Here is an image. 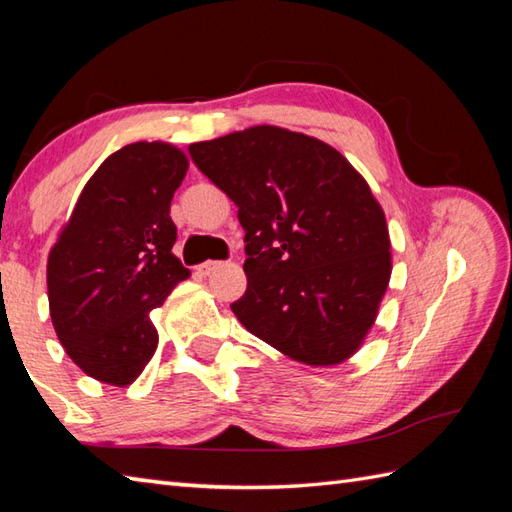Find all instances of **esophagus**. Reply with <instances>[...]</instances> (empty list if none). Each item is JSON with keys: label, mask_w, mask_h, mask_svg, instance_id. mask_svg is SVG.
<instances>
[{"label": "esophagus", "mask_w": 512, "mask_h": 512, "mask_svg": "<svg viewBox=\"0 0 512 512\" xmlns=\"http://www.w3.org/2000/svg\"><path fill=\"white\" fill-rule=\"evenodd\" d=\"M220 266H224V262H213V259H211V262H204V264H200L195 270H198V275L209 277V275L213 273V270H217Z\"/></svg>", "instance_id": "obj_1"}]
</instances>
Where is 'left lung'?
I'll list each match as a JSON object with an SVG mask.
<instances>
[{
  "mask_svg": "<svg viewBox=\"0 0 512 512\" xmlns=\"http://www.w3.org/2000/svg\"><path fill=\"white\" fill-rule=\"evenodd\" d=\"M189 156L244 228L239 323L301 363L352 356L391 275L385 213L361 173L334 147L273 125L193 143Z\"/></svg>",
  "mask_w": 512,
  "mask_h": 512,
  "instance_id": "8db88e82",
  "label": "left lung"
}]
</instances>
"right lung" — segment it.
Segmentation results:
<instances>
[{
  "label": "right lung",
  "instance_id": "add662e5",
  "mask_svg": "<svg viewBox=\"0 0 512 512\" xmlns=\"http://www.w3.org/2000/svg\"><path fill=\"white\" fill-rule=\"evenodd\" d=\"M187 156L167 143L114 151L81 191L48 257L50 317L85 374L132 385L158 345L149 312L189 270L173 257L171 198Z\"/></svg>",
  "mask_w": 512,
  "mask_h": 512
}]
</instances>
